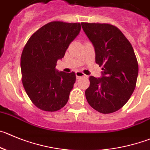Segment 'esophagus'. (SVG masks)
Listing matches in <instances>:
<instances>
[{"label": "esophagus", "mask_w": 150, "mask_h": 150, "mask_svg": "<svg viewBox=\"0 0 150 150\" xmlns=\"http://www.w3.org/2000/svg\"><path fill=\"white\" fill-rule=\"evenodd\" d=\"M76 76L77 79H79V78L81 77H86V76H85V74H84L82 72H81V71H76Z\"/></svg>", "instance_id": "1"}]
</instances>
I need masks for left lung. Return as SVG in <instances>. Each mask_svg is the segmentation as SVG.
<instances>
[{"label":"left lung","mask_w":150,"mask_h":150,"mask_svg":"<svg viewBox=\"0 0 150 150\" xmlns=\"http://www.w3.org/2000/svg\"><path fill=\"white\" fill-rule=\"evenodd\" d=\"M95 49L96 63L103 66L101 78L91 76L85 91L88 104L101 113L122 108L136 85L138 65L132 45L116 26L81 23Z\"/></svg>","instance_id":"left-lung-1"}]
</instances>
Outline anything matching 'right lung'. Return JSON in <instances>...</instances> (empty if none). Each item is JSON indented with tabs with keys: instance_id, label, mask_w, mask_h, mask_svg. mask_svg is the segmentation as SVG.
Listing matches in <instances>:
<instances>
[{
	"instance_id": "obj_1",
	"label": "right lung",
	"mask_w": 150,
	"mask_h": 150,
	"mask_svg": "<svg viewBox=\"0 0 150 150\" xmlns=\"http://www.w3.org/2000/svg\"><path fill=\"white\" fill-rule=\"evenodd\" d=\"M80 30L79 23L50 22L31 35L23 50V85L31 102L42 110L54 112L68 102L76 74L58 71L55 67Z\"/></svg>"
}]
</instances>
